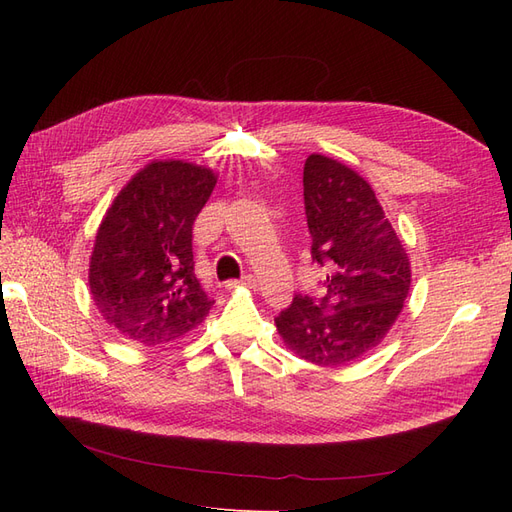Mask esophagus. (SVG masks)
<instances>
[{
  "instance_id": "34e87169",
  "label": "esophagus",
  "mask_w": 512,
  "mask_h": 512,
  "mask_svg": "<svg viewBox=\"0 0 512 512\" xmlns=\"http://www.w3.org/2000/svg\"><path fill=\"white\" fill-rule=\"evenodd\" d=\"M247 286V288H256L258 286V280L256 277L252 275V273H247V275H243V280H239V282H228L226 284V288H237V286Z\"/></svg>"
}]
</instances>
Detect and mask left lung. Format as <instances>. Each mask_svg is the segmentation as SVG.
<instances>
[{"mask_svg": "<svg viewBox=\"0 0 512 512\" xmlns=\"http://www.w3.org/2000/svg\"><path fill=\"white\" fill-rule=\"evenodd\" d=\"M312 260L327 267L324 297L294 294L275 318L284 344L316 365H346L376 348L410 290V260L369 183L312 153L303 168Z\"/></svg>", "mask_w": 512, "mask_h": 512, "instance_id": "obj_1", "label": "left lung"}]
</instances>
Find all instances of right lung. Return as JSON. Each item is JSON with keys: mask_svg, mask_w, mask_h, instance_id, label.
Wrapping results in <instances>:
<instances>
[{"mask_svg": "<svg viewBox=\"0 0 512 512\" xmlns=\"http://www.w3.org/2000/svg\"><path fill=\"white\" fill-rule=\"evenodd\" d=\"M215 188L209 168L151 162L119 192L98 228L89 288L104 320L138 344L173 342L213 299L194 273L192 226Z\"/></svg>", "mask_w": 512, "mask_h": 512, "instance_id": "right-lung-1", "label": "right lung"}]
</instances>
